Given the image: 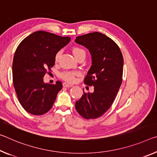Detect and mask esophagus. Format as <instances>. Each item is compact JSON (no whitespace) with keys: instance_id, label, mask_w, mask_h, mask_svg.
<instances>
[{"instance_id":"obj_1","label":"esophagus","mask_w":157,"mask_h":157,"mask_svg":"<svg viewBox=\"0 0 157 157\" xmlns=\"http://www.w3.org/2000/svg\"><path fill=\"white\" fill-rule=\"evenodd\" d=\"M63 86L64 87H71V86H73V85L71 84H68V83H66V82H64L63 84Z\"/></svg>"}]
</instances>
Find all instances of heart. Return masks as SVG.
I'll use <instances>...</instances> for the list:
<instances>
[{"label":"heart","mask_w":157,"mask_h":157,"mask_svg":"<svg viewBox=\"0 0 157 157\" xmlns=\"http://www.w3.org/2000/svg\"><path fill=\"white\" fill-rule=\"evenodd\" d=\"M61 53H62L61 50H59V52H56V54H55V56H54V61H55V62L59 61V59H60V56L61 55ZM73 53L77 59H78L79 57H81V56L85 57V56H86L85 51H84L83 49H82L79 47H73ZM78 75V72L65 71L60 74V77L61 79H63V80L68 82H74L75 81L76 76Z\"/></svg>","instance_id":"heart-1"}]
</instances>
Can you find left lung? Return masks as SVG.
I'll list each match as a JSON object with an SVG mask.
<instances>
[{
	"label": "left lung",
	"instance_id": "left-lung-1",
	"mask_svg": "<svg viewBox=\"0 0 157 157\" xmlns=\"http://www.w3.org/2000/svg\"><path fill=\"white\" fill-rule=\"evenodd\" d=\"M75 42L90 52L92 64L84 83L94 87L93 93L84 92L75 109L84 119L98 118L110 108L122 82V54L113 40L98 32L77 37Z\"/></svg>",
	"mask_w": 157,
	"mask_h": 157
}]
</instances>
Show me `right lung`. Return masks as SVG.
Listing matches in <instances>:
<instances>
[{
  "instance_id": "obj_1",
  "label": "right lung",
  "mask_w": 157,
  "mask_h": 157,
  "mask_svg": "<svg viewBox=\"0 0 157 157\" xmlns=\"http://www.w3.org/2000/svg\"><path fill=\"white\" fill-rule=\"evenodd\" d=\"M71 40L49 32L38 31L19 44L12 63V80L19 103L34 115L45 114L52 108L62 83L45 84L44 75L55 63L57 52Z\"/></svg>"
}]
</instances>
